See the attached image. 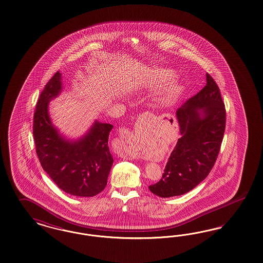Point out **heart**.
<instances>
[{"instance_id": "obj_1", "label": "heart", "mask_w": 263, "mask_h": 263, "mask_svg": "<svg viewBox=\"0 0 263 263\" xmlns=\"http://www.w3.org/2000/svg\"><path fill=\"white\" fill-rule=\"evenodd\" d=\"M172 74L171 71L166 69H160L156 71L153 76V81H158L161 79L168 77ZM181 89V83L180 81L175 77H171L166 79L165 82L160 86V88L157 91V96L161 99H170L175 98V96L180 91Z\"/></svg>"}]
</instances>
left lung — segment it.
I'll list each match as a JSON object with an SVG mask.
<instances>
[{
	"label": "left lung",
	"mask_w": 263,
	"mask_h": 263,
	"mask_svg": "<svg viewBox=\"0 0 263 263\" xmlns=\"http://www.w3.org/2000/svg\"><path fill=\"white\" fill-rule=\"evenodd\" d=\"M206 85L176 111L181 137L165 165L163 177L150 185L159 197L183 195L202 182L213 168L223 139L226 112L219 88L206 74Z\"/></svg>",
	"instance_id": "8db88e82"
}]
</instances>
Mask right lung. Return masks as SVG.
Wrapping results in <instances>:
<instances>
[{
    "instance_id": "obj_1",
    "label": "right lung",
    "mask_w": 263,
    "mask_h": 263,
    "mask_svg": "<svg viewBox=\"0 0 263 263\" xmlns=\"http://www.w3.org/2000/svg\"><path fill=\"white\" fill-rule=\"evenodd\" d=\"M61 91L62 79L58 71L43 89L34 113L36 152L42 167L61 190L73 196L93 197L105 188L114 162L108 147L113 126L96 120L76 140L62 136L49 113V102Z\"/></svg>"
}]
</instances>
